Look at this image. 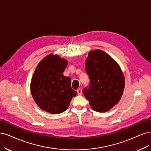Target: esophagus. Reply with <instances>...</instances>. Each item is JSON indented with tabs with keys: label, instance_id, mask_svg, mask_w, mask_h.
Wrapping results in <instances>:
<instances>
[{
	"label": "esophagus",
	"instance_id": "1",
	"mask_svg": "<svg viewBox=\"0 0 151 151\" xmlns=\"http://www.w3.org/2000/svg\"><path fill=\"white\" fill-rule=\"evenodd\" d=\"M77 93H78V95H81V94H82V90L81 89V88H78L77 90Z\"/></svg>",
	"mask_w": 151,
	"mask_h": 151
}]
</instances>
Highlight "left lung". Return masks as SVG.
<instances>
[{
	"mask_svg": "<svg viewBox=\"0 0 151 151\" xmlns=\"http://www.w3.org/2000/svg\"><path fill=\"white\" fill-rule=\"evenodd\" d=\"M90 80L89 88L83 90L91 109L105 112L117 104L123 95L125 78L120 66L107 53L91 50L85 61Z\"/></svg>",
	"mask_w": 151,
	"mask_h": 151,
	"instance_id": "1",
	"label": "left lung"
}]
</instances>
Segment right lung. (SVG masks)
Returning <instances> with one entry per match:
<instances>
[{
  "instance_id": "right-lung-1",
  "label": "right lung",
  "mask_w": 151,
  "mask_h": 151,
  "mask_svg": "<svg viewBox=\"0 0 151 151\" xmlns=\"http://www.w3.org/2000/svg\"><path fill=\"white\" fill-rule=\"evenodd\" d=\"M68 61L50 54L39 63L32 75L30 88L32 98L42 110L52 114L65 111L77 95L71 86V78L63 75Z\"/></svg>"
}]
</instances>
